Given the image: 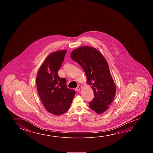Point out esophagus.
<instances>
[{"label":"esophagus","mask_w":153,"mask_h":153,"mask_svg":"<svg viewBox=\"0 0 153 153\" xmlns=\"http://www.w3.org/2000/svg\"><path fill=\"white\" fill-rule=\"evenodd\" d=\"M81 88H82V86L81 85H79V86H78L77 88H76L75 90L77 91H79L80 90Z\"/></svg>","instance_id":"esophagus-1"}]
</instances>
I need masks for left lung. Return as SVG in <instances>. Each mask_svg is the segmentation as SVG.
I'll use <instances>...</instances> for the list:
<instances>
[{
    "label": "left lung",
    "instance_id": "obj_1",
    "mask_svg": "<svg viewBox=\"0 0 153 153\" xmlns=\"http://www.w3.org/2000/svg\"><path fill=\"white\" fill-rule=\"evenodd\" d=\"M70 56L83 68L93 91L94 97L89 102L90 107L97 114L103 113L113 102L116 89L107 61L99 51L90 46L76 48Z\"/></svg>",
    "mask_w": 153,
    "mask_h": 153
}]
</instances>
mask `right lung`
<instances>
[{
  "label": "right lung",
  "mask_w": 153,
  "mask_h": 153,
  "mask_svg": "<svg viewBox=\"0 0 153 153\" xmlns=\"http://www.w3.org/2000/svg\"><path fill=\"white\" fill-rule=\"evenodd\" d=\"M67 51L52 53L45 59L36 77L38 93L45 109L55 115L67 111L75 91L67 88L65 78L58 75Z\"/></svg>",
  "instance_id": "1"
}]
</instances>
